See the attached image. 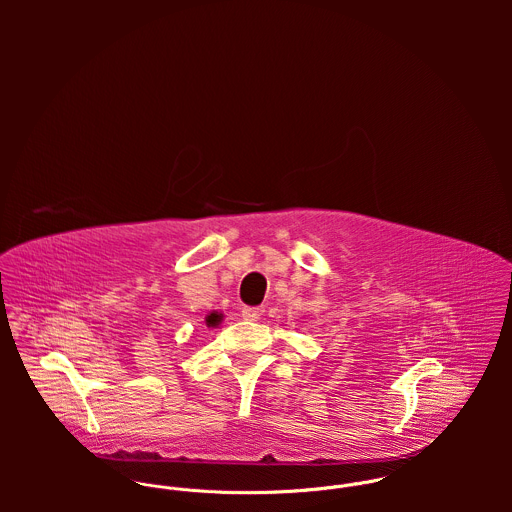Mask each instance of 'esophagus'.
<instances>
[{
	"mask_svg": "<svg viewBox=\"0 0 512 512\" xmlns=\"http://www.w3.org/2000/svg\"><path fill=\"white\" fill-rule=\"evenodd\" d=\"M262 315H264V307H250V305L242 307V317H244L246 321H256V319H260Z\"/></svg>",
	"mask_w": 512,
	"mask_h": 512,
	"instance_id": "obj_1",
	"label": "esophagus"
}]
</instances>
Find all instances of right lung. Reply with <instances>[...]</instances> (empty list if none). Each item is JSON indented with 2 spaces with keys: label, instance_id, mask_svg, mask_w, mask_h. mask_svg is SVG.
Here are the masks:
<instances>
[{
  "label": "right lung",
  "instance_id": "add662e5",
  "mask_svg": "<svg viewBox=\"0 0 512 512\" xmlns=\"http://www.w3.org/2000/svg\"><path fill=\"white\" fill-rule=\"evenodd\" d=\"M220 321V315H217V313H211V315H209V317H207V323H209V325H217V323H219Z\"/></svg>",
  "mask_w": 512,
  "mask_h": 512
}]
</instances>
